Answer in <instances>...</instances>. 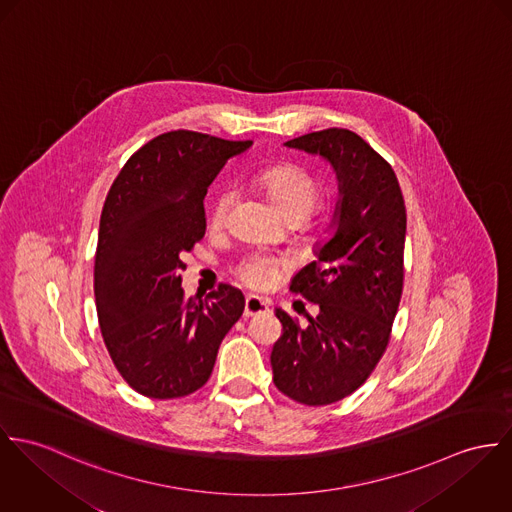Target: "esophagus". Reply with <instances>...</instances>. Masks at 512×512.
Masks as SVG:
<instances>
[{"instance_id": "esophagus-1", "label": "esophagus", "mask_w": 512, "mask_h": 512, "mask_svg": "<svg viewBox=\"0 0 512 512\" xmlns=\"http://www.w3.org/2000/svg\"><path fill=\"white\" fill-rule=\"evenodd\" d=\"M269 300L267 298H261V296H255V294H249L245 298V316H257V314H265L269 310Z\"/></svg>"}]
</instances>
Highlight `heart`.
I'll list each match as a JSON object with an SVG mask.
<instances>
[{
  "instance_id": "b5f03b06",
  "label": "heart",
  "mask_w": 512,
  "mask_h": 512,
  "mask_svg": "<svg viewBox=\"0 0 512 512\" xmlns=\"http://www.w3.org/2000/svg\"><path fill=\"white\" fill-rule=\"evenodd\" d=\"M267 198L277 208L281 216H300L306 218L322 192L320 180L312 172L296 167V165H284L271 171H265L259 178ZM229 204H231V192H222L214 206H212V222L222 224L228 216ZM286 263L271 257V255H251L243 259L237 267V275L251 286L267 288L275 283L283 271Z\"/></svg>"
}]
</instances>
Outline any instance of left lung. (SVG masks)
<instances>
[{
	"mask_svg": "<svg viewBox=\"0 0 512 512\" xmlns=\"http://www.w3.org/2000/svg\"><path fill=\"white\" fill-rule=\"evenodd\" d=\"M284 147L322 157L338 178L330 237L290 281L318 314L298 326L277 308L283 336L271 353L277 389L322 406L359 389L385 353L402 294L406 208L393 167L357 133L332 127Z\"/></svg>",
	"mask_w": 512,
	"mask_h": 512,
	"instance_id": "1",
	"label": "left lung"
}]
</instances>
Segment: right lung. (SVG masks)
I'll return each instance as SVG.
<instances>
[{"mask_svg": "<svg viewBox=\"0 0 512 512\" xmlns=\"http://www.w3.org/2000/svg\"><path fill=\"white\" fill-rule=\"evenodd\" d=\"M251 141L169 131L129 157L108 192L94 294L115 369L139 395L186 397L212 375L220 343L241 318L239 288L184 296V251L206 233L204 196Z\"/></svg>", "mask_w": 512, "mask_h": 512, "instance_id": "right-lung-1", "label": "right lung"}]
</instances>
